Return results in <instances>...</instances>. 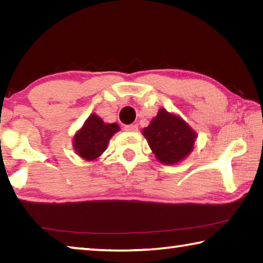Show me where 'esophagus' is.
Returning <instances> with one entry per match:
<instances>
[{"instance_id":"34e87169","label":"esophagus","mask_w":263,"mask_h":263,"mask_svg":"<svg viewBox=\"0 0 263 263\" xmlns=\"http://www.w3.org/2000/svg\"><path fill=\"white\" fill-rule=\"evenodd\" d=\"M125 128L126 131H130V132H137L138 131V125L137 124H130V125H125Z\"/></svg>"}]
</instances>
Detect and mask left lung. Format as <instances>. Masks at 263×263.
Wrapping results in <instances>:
<instances>
[{"mask_svg": "<svg viewBox=\"0 0 263 263\" xmlns=\"http://www.w3.org/2000/svg\"><path fill=\"white\" fill-rule=\"evenodd\" d=\"M152 152L163 164H175L194 148L196 132L179 116L160 109L157 117L142 130Z\"/></svg>", "mask_w": 263, "mask_h": 263, "instance_id": "8db88e82", "label": "left lung"}]
</instances>
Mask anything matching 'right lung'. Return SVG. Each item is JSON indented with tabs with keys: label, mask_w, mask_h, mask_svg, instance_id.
Segmentation results:
<instances>
[{
	"label": "right lung",
	"mask_w": 263,
	"mask_h": 263,
	"mask_svg": "<svg viewBox=\"0 0 263 263\" xmlns=\"http://www.w3.org/2000/svg\"><path fill=\"white\" fill-rule=\"evenodd\" d=\"M118 131V124H106L99 116L92 114L74 136L75 152L87 161L96 160L108 147L111 137Z\"/></svg>",
	"instance_id": "1"
}]
</instances>
